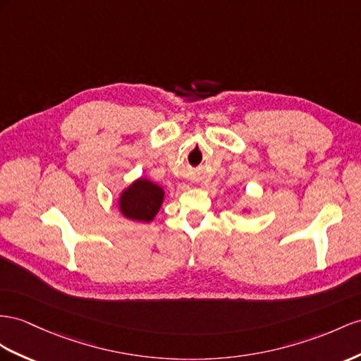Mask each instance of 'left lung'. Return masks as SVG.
<instances>
[{"instance_id": "1", "label": "left lung", "mask_w": 361, "mask_h": 361, "mask_svg": "<svg viewBox=\"0 0 361 361\" xmlns=\"http://www.w3.org/2000/svg\"><path fill=\"white\" fill-rule=\"evenodd\" d=\"M243 212H244V214H247V212H250V209H243Z\"/></svg>"}]
</instances>
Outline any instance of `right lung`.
<instances>
[{"instance_id":"1","label":"right lung","mask_w":361,"mask_h":361,"mask_svg":"<svg viewBox=\"0 0 361 361\" xmlns=\"http://www.w3.org/2000/svg\"><path fill=\"white\" fill-rule=\"evenodd\" d=\"M164 189L149 178L140 177L118 193L117 207L123 218L134 223H152L164 201Z\"/></svg>"}]
</instances>
